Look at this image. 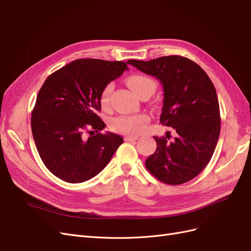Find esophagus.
Wrapping results in <instances>:
<instances>
[{
	"label": "esophagus",
	"instance_id": "obj_1",
	"mask_svg": "<svg viewBox=\"0 0 251 251\" xmlns=\"http://www.w3.org/2000/svg\"><path fill=\"white\" fill-rule=\"evenodd\" d=\"M137 139H138L137 136H131V135H128V136H126V137H125V140H126V141H134V140H137Z\"/></svg>",
	"mask_w": 251,
	"mask_h": 251
}]
</instances>
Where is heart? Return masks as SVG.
Returning <instances> with one entry per match:
<instances>
[{"label": "heart", "instance_id": "obj_1", "mask_svg": "<svg viewBox=\"0 0 251 251\" xmlns=\"http://www.w3.org/2000/svg\"><path fill=\"white\" fill-rule=\"evenodd\" d=\"M127 86L131 88L133 92L138 95L142 90L151 88L155 89V82L144 75H132L126 80ZM114 85L112 82L108 83L102 90L100 94V103L102 107H107L110 101V96L113 92ZM149 118L146 115H131V116H118L113 118L110 123L111 130L126 135H139L146 130Z\"/></svg>", "mask_w": 251, "mask_h": 251}]
</instances>
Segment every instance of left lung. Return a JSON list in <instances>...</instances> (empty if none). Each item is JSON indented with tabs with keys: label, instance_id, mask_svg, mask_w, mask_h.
Listing matches in <instances>:
<instances>
[{
	"label": "left lung",
	"instance_id": "obj_1",
	"mask_svg": "<svg viewBox=\"0 0 251 251\" xmlns=\"http://www.w3.org/2000/svg\"><path fill=\"white\" fill-rule=\"evenodd\" d=\"M127 63L160 81V123L176 132L173 141L155 136L157 149L146 160L147 169L163 183H185L208 164L219 139L221 118L214 83L199 65L183 56Z\"/></svg>",
	"mask_w": 251,
	"mask_h": 251
}]
</instances>
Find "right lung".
<instances>
[{"label":"right lung","mask_w":251,"mask_h":251,"mask_svg":"<svg viewBox=\"0 0 251 251\" xmlns=\"http://www.w3.org/2000/svg\"><path fill=\"white\" fill-rule=\"evenodd\" d=\"M126 64L76 59L45 80L32 111L31 128L37 151L54 176L69 183L93 178L124 142L117 134L100 133L105 125L96 113L101 109L103 88L128 70Z\"/></svg>","instance_id":"add662e5"}]
</instances>
